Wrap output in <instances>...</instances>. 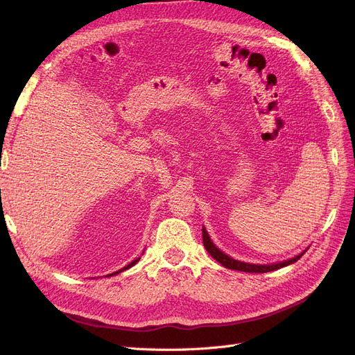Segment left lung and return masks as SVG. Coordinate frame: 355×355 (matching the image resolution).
Here are the masks:
<instances>
[{"label":"left lung","mask_w":355,"mask_h":355,"mask_svg":"<svg viewBox=\"0 0 355 355\" xmlns=\"http://www.w3.org/2000/svg\"><path fill=\"white\" fill-rule=\"evenodd\" d=\"M202 243L204 247H206V250L211 254L213 259H216L220 265H223L225 268H228V270H235V271H243V272H270V271H275V270H280L283 266H287L290 263H295L296 261H299L300 257L305 252H302L300 254L292 257V259H287L284 262L280 263H271V265H254V263H245V262H240V261H235L232 257H230L228 254H225L223 252H220L216 245L213 244V241L210 240L209 234L206 231V228L202 227Z\"/></svg>","instance_id":"left-lung-1"}]
</instances>
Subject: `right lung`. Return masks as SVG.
<instances>
[{
	"label": "right lung",
	"instance_id": "obj_1",
	"mask_svg": "<svg viewBox=\"0 0 355 355\" xmlns=\"http://www.w3.org/2000/svg\"><path fill=\"white\" fill-rule=\"evenodd\" d=\"M139 259H141V257H137V259H135V261H133V262H132V263H128V265H127V266H124V268H121V270H118V271H116V272H114V274H110V275H115V274H118V272H121V271H125V270H128V268H132V266H133V265H135V263H136V262H139ZM110 275H108V277H110Z\"/></svg>",
	"mask_w": 355,
	"mask_h": 355
}]
</instances>
